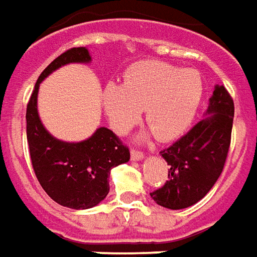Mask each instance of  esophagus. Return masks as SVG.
<instances>
[{"label": "esophagus", "instance_id": "obj_1", "mask_svg": "<svg viewBox=\"0 0 257 257\" xmlns=\"http://www.w3.org/2000/svg\"><path fill=\"white\" fill-rule=\"evenodd\" d=\"M130 155H132L133 161H143L144 159V154L141 151H137V149H132Z\"/></svg>", "mask_w": 257, "mask_h": 257}]
</instances>
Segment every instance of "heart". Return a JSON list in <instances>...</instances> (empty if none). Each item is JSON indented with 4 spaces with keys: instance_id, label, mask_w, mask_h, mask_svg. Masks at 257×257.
I'll return each mask as SVG.
<instances>
[{
    "instance_id": "obj_1",
    "label": "heart",
    "mask_w": 257,
    "mask_h": 257,
    "mask_svg": "<svg viewBox=\"0 0 257 257\" xmlns=\"http://www.w3.org/2000/svg\"><path fill=\"white\" fill-rule=\"evenodd\" d=\"M202 94V79L195 70H183L167 62L144 61L127 70L123 84L105 85L102 98L113 130L125 133L145 109V121L155 137L170 141L191 124Z\"/></svg>"
}]
</instances>
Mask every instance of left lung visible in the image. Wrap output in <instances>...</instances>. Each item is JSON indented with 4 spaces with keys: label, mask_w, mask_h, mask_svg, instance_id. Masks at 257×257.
<instances>
[{
    "label": "left lung",
    "mask_w": 257,
    "mask_h": 257,
    "mask_svg": "<svg viewBox=\"0 0 257 257\" xmlns=\"http://www.w3.org/2000/svg\"><path fill=\"white\" fill-rule=\"evenodd\" d=\"M234 102L224 85H216L205 117L169 148L161 151L170 166L169 180L151 192L158 205L172 210L199 202L223 172L231 143Z\"/></svg>",
    "instance_id": "8db88e82"
}]
</instances>
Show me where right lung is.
Masks as SVG:
<instances>
[{
	"instance_id": "obj_1",
	"label": "right lung",
	"mask_w": 257,
	"mask_h": 257,
	"mask_svg": "<svg viewBox=\"0 0 257 257\" xmlns=\"http://www.w3.org/2000/svg\"><path fill=\"white\" fill-rule=\"evenodd\" d=\"M85 47L70 48L51 62L40 74L26 110V134L33 169L51 199L70 209H90L109 192L113 167L130 161V151L113 132L99 127L84 141L66 143L47 132L37 110L40 83L69 63H90Z\"/></svg>"
}]
</instances>
